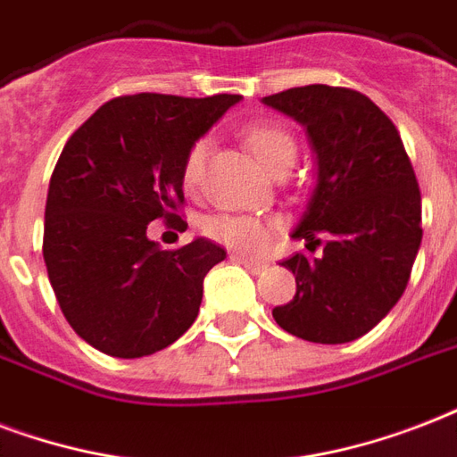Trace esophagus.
<instances>
[{"instance_id":"obj_1","label":"esophagus","mask_w":457,"mask_h":457,"mask_svg":"<svg viewBox=\"0 0 457 457\" xmlns=\"http://www.w3.org/2000/svg\"><path fill=\"white\" fill-rule=\"evenodd\" d=\"M231 260L236 262V264H243V267H245L250 274H262V271L267 269V264H264V262L247 260V257H240V254H231Z\"/></svg>"}]
</instances>
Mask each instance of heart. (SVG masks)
<instances>
[{"instance_id":"obj_1","label":"heart","mask_w":457,"mask_h":457,"mask_svg":"<svg viewBox=\"0 0 457 457\" xmlns=\"http://www.w3.org/2000/svg\"><path fill=\"white\" fill-rule=\"evenodd\" d=\"M247 143L253 147L262 164L269 171H274L281 162L295 157V143L293 137L281 129L271 126H257L247 133ZM210 137L197 140L186 154L183 162V180L188 188H197L204 176V166L210 157ZM203 231L212 240H217L221 245L238 250V253H260L264 250L271 238V224L253 214H212L203 221Z\"/></svg>"}]
</instances>
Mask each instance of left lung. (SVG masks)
<instances>
[{
    "label": "left lung",
    "instance_id": "left-lung-1",
    "mask_svg": "<svg viewBox=\"0 0 457 457\" xmlns=\"http://www.w3.org/2000/svg\"><path fill=\"white\" fill-rule=\"evenodd\" d=\"M262 104L291 116L310 137L317 180L291 238L324 245L321 257L281 262L295 277V295L271 314L303 341H355L401 300L422 243V197L408 152L394 121L357 90L305 85Z\"/></svg>",
    "mask_w": 457,
    "mask_h": 457
}]
</instances>
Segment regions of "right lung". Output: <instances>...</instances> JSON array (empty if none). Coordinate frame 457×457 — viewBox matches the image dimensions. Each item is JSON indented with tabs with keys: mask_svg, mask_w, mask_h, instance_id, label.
Returning a JSON list of instances; mask_svg holds the SVG:
<instances>
[{
	"mask_svg": "<svg viewBox=\"0 0 457 457\" xmlns=\"http://www.w3.org/2000/svg\"><path fill=\"white\" fill-rule=\"evenodd\" d=\"M240 95L140 93L102 104L63 145L49 180L42 254L63 317L112 357H145L186 334L203 281L226 257L195 238L162 250L147 224L183 203L186 154Z\"/></svg>",
	"mask_w": 457,
	"mask_h": 457,
	"instance_id": "add662e5",
	"label": "right lung"
}]
</instances>
